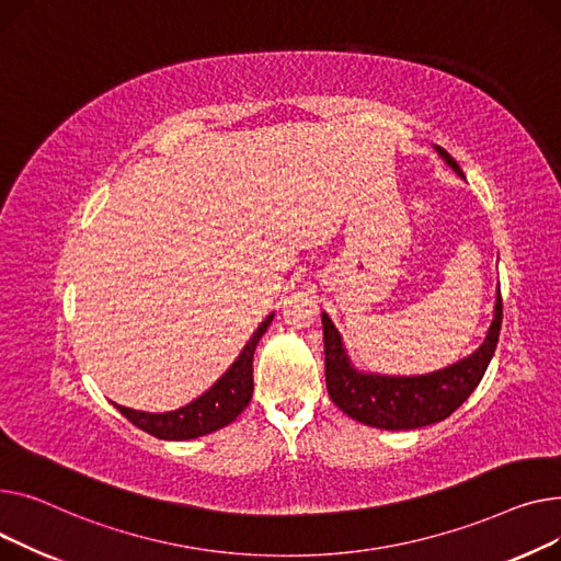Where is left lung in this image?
Segmentation results:
<instances>
[{
    "instance_id": "8db88e82",
    "label": "left lung",
    "mask_w": 561,
    "mask_h": 561,
    "mask_svg": "<svg viewBox=\"0 0 561 561\" xmlns=\"http://www.w3.org/2000/svg\"><path fill=\"white\" fill-rule=\"evenodd\" d=\"M435 149L446 160V164H450L453 172L465 179V172L459 170L455 158L442 147ZM321 323L325 387L333 403L351 419L371 427H380V431H414V427L433 425L450 416L480 385L499 344L503 299L499 289L486 337L469 357H462L455 365L425 376H380L357 371L351 365L331 317L321 312Z\"/></svg>"
}]
</instances>
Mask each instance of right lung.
<instances>
[{"label": "right lung", "mask_w": 561, "mask_h": 561, "mask_svg": "<svg viewBox=\"0 0 561 561\" xmlns=\"http://www.w3.org/2000/svg\"><path fill=\"white\" fill-rule=\"evenodd\" d=\"M274 319V312L257 325L253 337L247 342L238 359L226 369V374L206 391L199 399H194L185 408L174 412H138L130 408L115 405L130 423L140 431L168 442H183L210 435L219 427L233 423L242 410L249 405L253 393V353L260 337L267 333V328Z\"/></svg>", "instance_id": "1"}]
</instances>
